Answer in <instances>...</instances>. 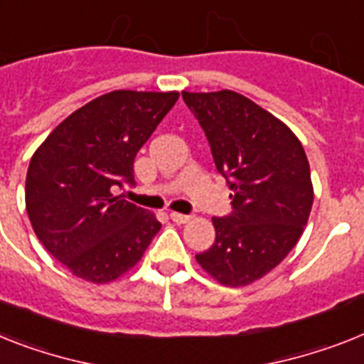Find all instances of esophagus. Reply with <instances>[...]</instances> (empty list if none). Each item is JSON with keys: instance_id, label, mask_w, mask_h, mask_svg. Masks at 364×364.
Returning a JSON list of instances; mask_svg holds the SVG:
<instances>
[{"instance_id": "1", "label": "esophagus", "mask_w": 364, "mask_h": 364, "mask_svg": "<svg viewBox=\"0 0 364 364\" xmlns=\"http://www.w3.org/2000/svg\"><path fill=\"white\" fill-rule=\"evenodd\" d=\"M171 219L178 225H184L191 221V215H186V214H178V212H171Z\"/></svg>"}]
</instances>
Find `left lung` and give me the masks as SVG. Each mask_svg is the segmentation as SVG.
<instances>
[{
	"instance_id": "8db88e82",
	"label": "left lung",
	"mask_w": 364,
	"mask_h": 364,
	"mask_svg": "<svg viewBox=\"0 0 364 364\" xmlns=\"http://www.w3.org/2000/svg\"><path fill=\"white\" fill-rule=\"evenodd\" d=\"M182 98L232 189V214L212 218L215 242L195 258L218 283L245 287L301 238L314 199L307 154L283 121L243 95L182 91Z\"/></svg>"
}]
</instances>
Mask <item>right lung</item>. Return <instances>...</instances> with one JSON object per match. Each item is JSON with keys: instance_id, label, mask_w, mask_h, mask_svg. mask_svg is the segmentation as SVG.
Segmentation results:
<instances>
[{"instance_id": "1", "label": "right lung", "mask_w": 364, "mask_h": 364, "mask_svg": "<svg viewBox=\"0 0 364 364\" xmlns=\"http://www.w3.org/2000/svg\"><path fill=\"white\" fill-rule=\"evenodd\" d=\"M178 92L113 91L68 115L35 150L26 208L46 251L76 277L104 284L139 262L161 223L115 195Z\"/></svg>"}]
</instances>
